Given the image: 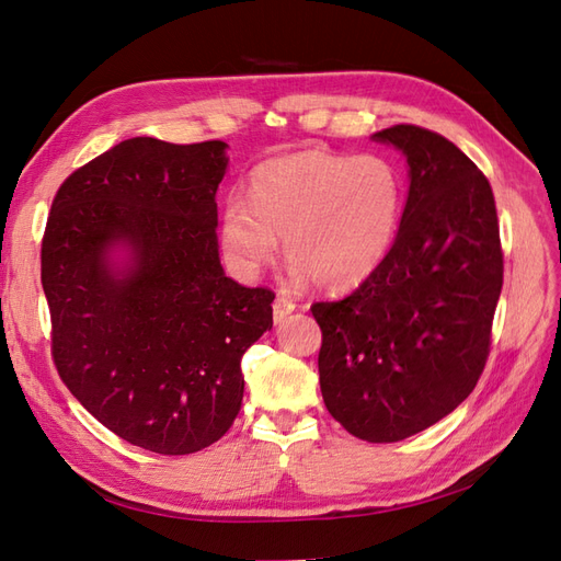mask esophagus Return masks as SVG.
<instances>
[{
	"mask_svg": "<svg viewBox=\"0 0 561 561\" xmlns=\"http://www.w3.org/2000/svg\"><path fill=\"white\" fill-rule=\"evenodd\" d=\"M293 311H297V304L293 299L276 297V301H274V322H276V325H278V322H283L287 316H290Z\"/></svg>",
	"mask_w": 561,
	"mask_h": 561,
	"instance_id": "34e87169",
	"label": "esophagus"
}]
</instances>
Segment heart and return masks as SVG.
Masks as SVG:
<instances>
[{
  "mask_svg": "<svg viewBox=\"0 0 561 561\" xmlns=\"http://www.w3.org/2000/svg\"><path fill=\"white\" fill-rule=\"evenodd\" d=\"M400 215L402 184L386 159L299 149L254 168L250 203H225L219 236L243 276L274 262L283 239L297 283L342 293L381 266Z\"/></svg>",
  "mask_w": 561,
  "mask_h": 561,
  "instance_id": "1",
  "label": "heart"
}]
</instances>
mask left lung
I'll use <instances>...</instances> for the list:
<instances>
[{
  "mask_svg": "<svg viewBox=\"0 0 561 561\" xmlns=\"http://www.w3.org/2000/svg\"><path fill=\"white\" fill-rule=\"evenodd\" d=\"M371 140L400 149L410 168L398 236L358 290L311 313L328 412L367 443H398L451 414L478 383L503 252L489 180L454 142L407 124Z\"/></svg>",
  "mask_w": 561,
  "mask_h": 561,
  "instance_id": "obj_1",
  "label": "left lung"
}]
</instances>
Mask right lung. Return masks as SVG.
<instances>
[{
	"mask_svg": "<svg viewBox=\"0 0 561 561\" xmlns=\"http://www.w3.org/2000/svg\"><path fill=\"white\" fill-rule=\"evenodd\" d=\"M227 147L114 145L60 184L42 241L60 379L105 428L165 456L231 428L243 353L274 325V293L219 264Z\"/></svg>",
	"mask_w": 561,
	"mask_h": 561,
	"instance_id": "obj_1",
	"label": "right lung"
}]
</instances>
